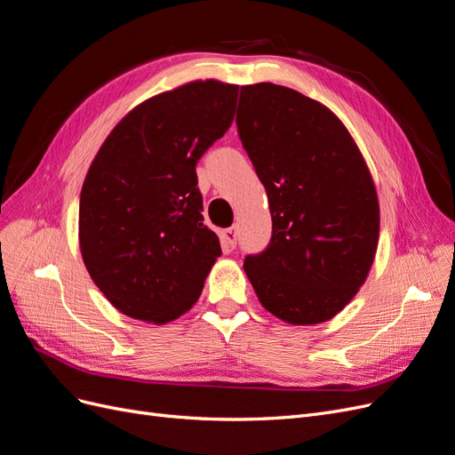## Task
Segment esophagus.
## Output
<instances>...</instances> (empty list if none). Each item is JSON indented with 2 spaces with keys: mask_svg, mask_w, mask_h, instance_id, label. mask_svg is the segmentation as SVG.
I'll return each mask as SVG.
<instances>
[{
  "mask_svg": "<svg viewBox=\"0 0 455 455\" xmlns=\"http://www.w3.org/2000/svg\"><path fill=\"white\" fill-rule=\"evenodd\" d=\"M222 243L228 246V249H235L237 246V231L235 228H228L222 231Z\"/></svg>",
  "mask_w": 455,
  "mask_h": 455,
  "instance_id": "1",
  "label": "esophagus"
}]
</instances>
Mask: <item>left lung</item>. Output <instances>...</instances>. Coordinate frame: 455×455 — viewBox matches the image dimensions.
I'll return each mask as SVG.
<instances>
[{
    "label": "left lung",
    "instance_id": "left-lung-1",
    "mask_svg": "<svg viewBox=\"0 0 455 455\" xmlns=\"http://www.w3.org/2000/svg\"><path fill=\"white\" fill-rule=\"evenodd\" d=\"M235 121L273 222L266 251L244 258L246 277L281 321H330L378 249L379 204L361 151L326 106L281 85L241 87Z\"/></svg>",
    "mask_w": 455,
    "mask_h": 455
}]
</instances>
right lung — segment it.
I'll list each match as a JSON object with an SVG mask.
<instances>
[{
  "mask_svg": "<svg viewBox=\"0 0 455 455\" xmlns=\"http://www.w3.org/2000/svg\"><path fill=\"white\" fill-rule=\"evenodd\" d=\"M237 85L194 81L154 96L109 132L79 199L85 267L112 306L169 323L201 296L222 254L203 224L196 167L231 127Z\"/></svg>",
  "mask_w": 455,
  "mask_h": 455,
  "instance_id": "right-lung-1",
  "label": "right lung"
}]
</instances>
